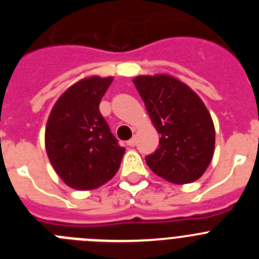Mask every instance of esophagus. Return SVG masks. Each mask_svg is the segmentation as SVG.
Returning a JSON list of instances; mask_svg holds the SVG:
<instances>
[{"label": "esophagus", "instance_id": "esophagus-1", "mask_svg": "<svg viewBox=\"0 0 259 259\" xmlns=\"http://www.w3.org/2000/svg\"><path fill=\"white\" fill-rule=\"evenodd\" d=\"M127 145L128 146H135V145H136V139H135V137H132L131 140L127 141Z\"/></svg>", "mask_w": 259, "mask_h": 259}]
</instances>
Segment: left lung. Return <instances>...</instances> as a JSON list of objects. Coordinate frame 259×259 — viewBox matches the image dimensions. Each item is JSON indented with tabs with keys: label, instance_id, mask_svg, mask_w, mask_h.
I'll use <instances>...</instances> for the list:
<instances>
[{
	"label": "left lung",
	"instance_id": "left-lung-1",
	"mask_svg": "<svg viewBox=\"0 0 259 259\" xmlns=\"http://www.w3.org/2000/svg\"><path fill=\"white\" fill-rule=\"evenodd\" d=\"M158 134V149L146 155L150 170L176 184L200 179L214 154L209 111L189 87L167 75L134 79Z\"/></svg>",
	"mask_w": 259,
	"mask_h": 259
}]
</instances>
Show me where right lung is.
<instances>
[{"instance_id":"1","label":"right lung","mask_w":259,"mask_h":259,"mask_svg":"<svg viewBox=\"0 0 259 259\" xmlns=\"http://www.w3.org/2000/svg\"><path fill=\"white\" fill-rule=\"evenodd\" d=\"M111 81L113 77L98 76L80 80L59 97L48 119V157L71 188H98L119 170L125 149L100 113V102Z\"/></svg>"}]
</instances>
